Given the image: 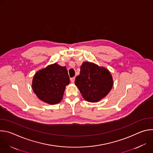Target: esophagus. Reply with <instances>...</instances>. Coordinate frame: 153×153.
I'll use <instances>...</instances> for the list:
<instances>
[{
    "mask_svg": "<svg viewBox=\"0 0 153 153\" xmlns=\"http://www.w3.org/2000/svg\"><path fill=\"white\" fill-rule=\"evenodd\" d=\"M70 80H71V82L72 83H74V81H75V77H71V78L70 79Z\"/></svg>",
    "mask_w": 153,
    "mask_h": 153,
    "instance_id": "obj_1",
    "label": "esophagus"
}]
</instances>
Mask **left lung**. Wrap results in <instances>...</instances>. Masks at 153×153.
<instances>
[{"instance_id":"obj_1","label":"left lung","mask_w":153,"mask_h":153,"mask_svg":"<svg viewBox=\"0 0 153 153\" xmlns=\"http://www.w3.org/2000/svg\"><path fill=\"white\" fill-rule=\"evenodd\" d=\"M75 85L83 99L89 102H97L110 93L113 79L108 69L93 62H84L80 72L76 77Z\"/></svg>"}]
</instances>
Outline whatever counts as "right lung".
Here are the masks:
<instances>
[{"label": "right lung", "instance_id": "add662e5", "mask_svg": "<svg viewBox=\"0 0 153 153\" xmlns=\"http://www.w3.org/2000/svg\"><path fill=\"white\" fill-rule=\"evenodd\" d=\"M70 82L67 68L54 63L36 72L33 79L32 88L40 100L54 105L62 99L65 87Z\"/></svg>", "mask_w": 153, "mask_h": 153}]
</instances>
